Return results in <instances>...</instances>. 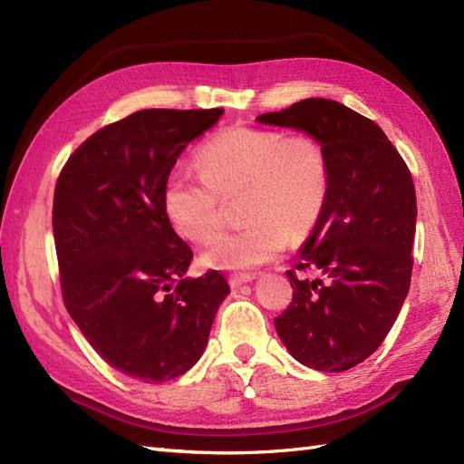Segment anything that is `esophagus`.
Returning <instances> with one entry per match:
<instances>
[{"instance_id": "obj_1", "label": "esophagus", "mask_w": 464, "mask_h": 464, "mask_svg": "<svg viewBox=\"0 0 464 464\" xmlns=\"http://www.w3.org/2000/svg\"><path fill=\"white\" fill-rule=\"evenodd\" d=\"M230 286L232 288H240L242 285H247L251 283V280H256V275L251 273H236V275H230Z\"/></svg>"}]
</instances>
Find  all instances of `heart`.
Here are the masks:
<instances>
[{
  "mask_svg": "<svg viewBox=\"0 0 464 464\" xmlns=\"http://www.w3.org/2000/svg\"><path fill=\"white\" fill-rule=\"evenodd\" d=\"M205 176L176 170L166 179L164 213L179 236L207 244L224 228L222 199L246 193L242 230L205 249L208 269L247 271L310 236L329 195L325 152L310 135L230 128L199 150Z\"/></svg>",
  "mask_w": 464,
  "mask_h": 464,
  "instance_id": "heart-1",
  "label": "heart"
}]
</instances>
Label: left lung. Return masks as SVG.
I'll use <instances>...</instances> for the list:
<instances>
[{"label":"left lung","instance_id":"obj_1","mask_svg":"<svg viewBox=\"0 0 464 464\" xmlns=\"http://www.w3.org/2000/svg\"><path fill=\"white\" fill-rule=\"evenodd\" d=\"M314 137L329 166V195L314 232L286 271L294 288L275 319L292 358L344 372L372 356L395 323L412 275L416 191L379 125L327 98H305L257 116Z\"/></svg>","mask_w":464,"mask_h":464}]
</instances>
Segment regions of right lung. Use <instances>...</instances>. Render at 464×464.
I'll list each match as a JSON object with an SVG mask.
<instances>
[{
  "label": "right lung",
  "mask_w": 464,
  "mask_h": 464,
  "mask_svg": "<svg viewBox=\"0 0 464 464\" xmlns=\"http://www.w3.org/2000/svg\"><path fill=\"white\" fill-rule=\"evenodd\" d=\"M222 108L139 110L98 130L58 178L53 240L69 315L111 368L162 383L193 368L230 286L186 276L191 247L162 205L178 157Z\"/></svg>",
  "instance_id": "1"
}]
</instances>
